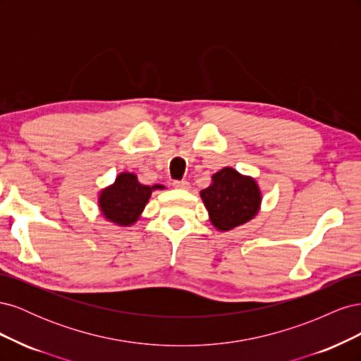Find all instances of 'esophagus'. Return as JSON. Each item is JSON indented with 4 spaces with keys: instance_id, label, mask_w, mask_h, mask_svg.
Masks as SVG:
<instances>
[{
    "instance_id": "1",
    "label": "esophagus",
    "mask_w": 361,
    "mask_h": 361,
    "mask_svg": "<svg viewBox=\"0 0 361 361\" xmlns=\"http://www.w3.org/2000/svg\"><path fill=\"white\" fill-rule=\"evenodd\" d=\"M173 187L174 188H180V190H187L190 188V183L187 180H173Z\"/></svg>"
}]
</instances>
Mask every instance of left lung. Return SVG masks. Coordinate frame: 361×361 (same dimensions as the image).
<instances>
[{"label": "left lung", "mask_w": 361, "mask_h": 361, "mask_svg": "<svg viewBox=\"0 0 361 361\" xmlns=\"http://www.w3.org/2000/svg\"><path fill=\"white\" fill-rule=\"evenodd\" d=\"M200 197L209 212L211 223L223 232L255 218L262 202L257 182L232 167L215 173L209 187L200 191Z\"/></svg>", "instance_id": "left-lung-1"}]
</instances>
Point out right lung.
I'll return each mask as SVG.
<instances>
[{"instance_id":"add662e5","label":"right lung","mask_w":361,"mask_h":361,"mask_svg":"<svg viewBox=\"0 0 361 361\" xmlns=\"http://www.w3.org/2000/svg\"><path fill=\"white\" fill-rule=\"evenodd\" d=\"M155 190H164V187L162 185L149 187L140 183L134 173H120L113 185L101 191L97 203L108 221L117 226H130L138 220L152 191Z\"/></svg>"}]
</instances>
